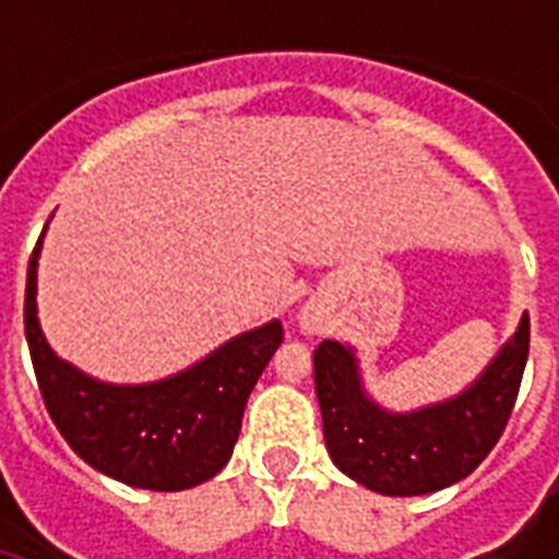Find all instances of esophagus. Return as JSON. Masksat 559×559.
Segmentation results:
<instances>
[{
  "label": "esophagus",
  "instance_id": "1",
  "mask_svg": "<svg viewBox=\"0 0 559 559\" xmlns=\"http://www.w3.org/2000/svg\"><path fill=\"white\" fill-rule=\"evenodd\" d=\"M298 324H301V331H305L307 336L322 333V316L316 313V310H310V307H305V310H301V316H298Z\"/></svg>",
  "mask_w": 559,
  "mask_h": 559
}]
</instances>
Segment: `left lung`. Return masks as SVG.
<instances>
[{"mask_svg": "<svg viewBox=\"0 0 559 559\" xmlns=\"http://www.w3.org/2000/svg\"><path fill=\"white\" fill-rule=\"evenodd\" d=\"M528 313L467 389L415 412H391L366 391L350 345L313 350L316 397L333 464L382 496H424L469 476L493 450L528 362Z\"/></svg>", "mask_w": 559, "mask_h": 559, "instance_id": "left-lung-1", "label": "left lung"}]
</instances>
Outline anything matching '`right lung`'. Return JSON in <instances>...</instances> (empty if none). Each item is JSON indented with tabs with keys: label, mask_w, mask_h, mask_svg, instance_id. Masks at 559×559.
Returning <instances> with one entry per match:
<instances>
[{
	"label": "right lung",
	"mask_w": 559,
	"mask_h": 559,
	"mask_svg": "<svg viewBox=\"0 0 559 559\" xmlns=\"http://www.w3.org/2000/svg\"><path fill=\"white\" fill-rule=\"evenodd\" d=\"M43 235L25 281V340L48 415L66 443L104 476L144 490H188L217 476L235 450L246 400L284 340L278 319L240 333L165 380L139 385L95 380L57 357L39 328Z\"/></svg>",
	"instance_id": "add662e5"
}]
</instances>
